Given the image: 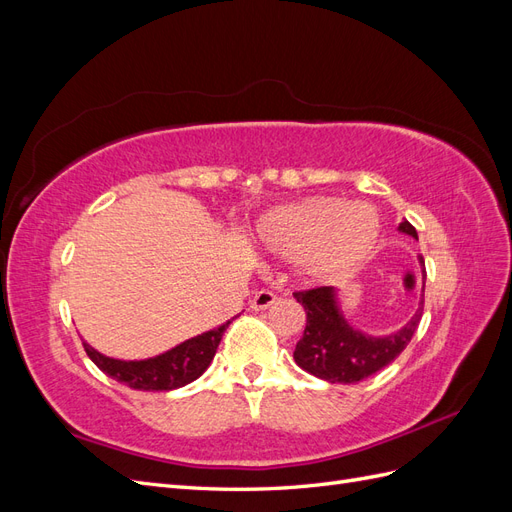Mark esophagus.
Masks as SVG:
<instances>
[{"mask_svg":"<svg viewBox=\"0 0 512 512\" xmlns=\"http://www.w3.org/2000/svg\"><path fill=\"white\" fill-rule=\"evenodd\" d=\"M275 299H277L275 292H271V290H258L256 297L252 299V305H250V307L254 309V312H262V309L271 307V305L275 303Z\"/></svg>","mask_w":512,"mask_h":512,"instance_id":"obj_1","label":"esophagus"}]
</instances>
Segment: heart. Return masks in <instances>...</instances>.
<instances>
[{
	"instance_id": "b5f03b06",
	"label": "heart",
	"mask_w": 512,
	"mask_h": 512,
	"mask_svg": "<svg viewBox=\"0 0 512 512\" xmlns=\"http://www.w3.org/2000/svg\"><path fill=\"white\" fill-rule=\"evenodd\" d=\"M380 218L365 203L335 196H312L267 213L258 224L262 247L275 258L303 262L320 280L352 269L371 252Z\"/></svg>"
}]
</instances>
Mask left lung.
Returning <instances> with one entry per match:
<instances>
[{
  "label": "left lung",
  "instance_id": "8db88e82",
  "mask_svg": "<svg viewBox=\"0 0 512 512\" xmlns=\"http://www.w3.org/2000/svg\"><path fill=\"white\" fill-rule=\"evenodd\" d=\"M399 230L406 235L418 239L416 230L410 222H401ZM423 267V294L418 303L416 314L410 318L406 327H401L397 333L384 337H371L354 329L344 318L342 309L337 303V290L333 286H320L312 290L294 292L305 314L307 324L303 337L294 348V361L307 374H312L320 380L339 382V384H354L361 382L376 371L393 363L397 356L404 352L410 344L412 335L418 329V322L423 316L425 305V260L418 258Z\"/></svg>",
  "mask_w": 512,
  "mask_h": 512
}]
</instances>
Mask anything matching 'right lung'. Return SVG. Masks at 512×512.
<instances>
[{"mask_svg":"<svg viewBox=\"0 0 512 512\" xmlns=\"http://www.w3.org/2000/svg\"><path fill=\"white\" fill-rule=\"evenodd\" d=\"M228 322L222 327L211 329L203 335L185 339L183 344L170 348L164 354L151 356L143 361H121L104 356L98 350L83 342L85 352L106 376H111L117 382H123L136 391H173L181 386L194 382L205 374V369L211 365L215 350H218L222 335L228 329Z\"/></svg>","mask_w":512,"mask_h":512,"instance_id":"right-lung-1","label":"right lung"}]
</instances>
